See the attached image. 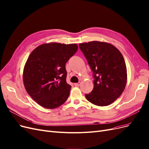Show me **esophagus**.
Instances as JSON below:
<instances>
[{
	"instance_id": "34e87169",
	"label": "esophagus",
	"mask_w": 149,
	"mask_h": 149,
	"mask_svg": "<svg viewBox=\"0 0 149 149\" xmlns=\"http://www.w3.org/2000/svg\"><path fill=\"white\" fill-rule=\"evenodd\" d=\"M80 84H81V83L79 82V83H74V85L75 86H79L80 85Z\"/></svg>"
}]
</instances>
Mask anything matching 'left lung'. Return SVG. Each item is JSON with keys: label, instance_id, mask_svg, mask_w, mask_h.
<instances>
[{"label": "left lung", "instance_id": "8db88e82", "mask_svg": "<svg viewBox=\"0 0 149 149\" xmlns=\"http://www.w3.org/2000/svg\"><path fill=\"white\" fill-rule=\"evenodd\" d=\"M93 72L94 88L86 99L93 104L110 105L122 94L127 81L126 64L120 52L113 45L91 41L79 44Z\"/></svg>", "mask_w": 149, "mask_h": 149}]
</instances>
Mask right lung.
<instances>
[{
  "mask_svg": "<svg viewBox=\"0 0 149 149\" xmlns=\"http://www.w3.org/2000/svg\"><path fill=\"white\" fill-rule=\"evenodd\" d=\"M78 50L76 44H43L31 52L25 63L23 82L31 97L39 105L54 109L63 105L71 86L66 82L65 64Z\"/></svg>",
  "mask_w": 149,
  "mask_h": 149,
  "instance_id": "right-lung-1",
  "label": "right lung"
}]
</instances>
